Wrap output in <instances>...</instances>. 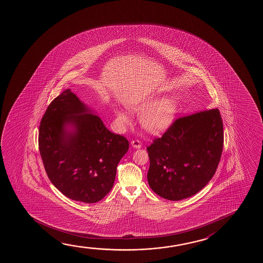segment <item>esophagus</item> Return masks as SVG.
<instances>
[{"instance_id": "obj_1", "label": "esophagus", "mask_w": 263, "mask_h": 263, "mask_svg": "<svg viewBox=\"0 0 263 263\" xmlns=\"http://www.w3.org/2000/svg\"><path fill=\"white\" fill-rule=\"evenodd\" d=\"M131 145L133 146L134 148H141V143L139 140H133L131 141Z\"/></svg>"}]
</instances>
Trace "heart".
I'll use <instances>...</instances> for the list:
<instances>
[{
	"mask_svg": "<svg viewBox=\"0 0 263 263\" xmlns=\"http://www.w3.org/2000/svg\"><path fill=\"white\" fill-rule=\"evenodd\" d=\"M130 108L136 112H142L141 123L149 133L160 134L166 131L173 123L177 113V103L172 97H163L157 101L150 97L144 101L135 103ZM117 118L125 125L131 123L129 116L124 111H117Z\"/></svg>",
	"mask_w": 263,
	"mask_h": 263,
	"instance_id": "1",
	"label": "heart"
}]
</instances>
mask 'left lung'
<instances>
[{"label":"left lung","instance_id":"obj_1","mask_svg":"<svg viewBox=\"0 0 263 263\" xmlns=\"http://www.w3.org/2000/svg\"><path fill=\"white\" fill-rule=\"evenodd\" d=\"M223 138L218 108L178 118L146 148L151 190L172 201L197 194L214 176Z\"/></svg>","mask_w":263,"mask_h":263}]
</instances>
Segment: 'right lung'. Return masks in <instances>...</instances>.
Segmentation results:
<instances>
[{
	"mask_svg": "<svg viewBox=\"0 0 263 263\" xmlns=\"http://www.w3.org/2000/svg\"><path fill=\"white\" fill-rule=\"evenodd\" d=\"M38 142L50 181L67 198L85 203L98 202L109 192L117 165L129 146L71 89L49 105Z\"/></svg>",
	"mask_w": 263,
	"mask_h": 263,
	"instance_id": "right-lung-1",
	"label": "right lung"
}]
</instances>
